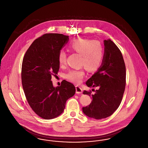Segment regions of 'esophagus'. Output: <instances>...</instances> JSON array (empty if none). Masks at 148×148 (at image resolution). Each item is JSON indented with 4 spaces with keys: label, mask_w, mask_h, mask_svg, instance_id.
I'll use <instances>...</instances> for the list:
<instances>
[{
    "label": "esophagus",
    "mask_w": 148,
    "mask_h": 148,
    "mask_svg": "<svg viewBox=\"0 0 148 148\" xmlns=\"http://www.w3.org/2000/svg\"><path fill=\"white\" fill-rule=\"evenodd\" d=\"M75 89H76V93L77 94H81V93L83 92V90L80 86H76Z\"/></svg>",
    "instance_id": "obj_1"
}]
</instances>
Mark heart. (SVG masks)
I'll return each instance as SVG.
<instances>
[{
  "mask_svg": "<svg viewBox=\"0 0 148 148\" xmlns=\"http://www.w3.org/2000/svg\"><path fill=\"white\" fill-rule=\"evenodd\" d=\"M69 48L72 51L81 56L80 65L84 66L89 71H97L102 63L103 48L99 41L89 39H75L70 44ZM66 56L65 51H59L58 58L60 66H64L66 64ZM84 75V68H82L69 71L65 77L71 82L79 84L82 82Z\"/></svg>",
  "mask_w": 148,
  "mask_h": 148,
  "instance_id": "heart-1",
  "label": "heart"
}]
</instances>
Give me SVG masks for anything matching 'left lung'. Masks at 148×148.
I'll use <instances>...</instances> for the list:
<instances>
[{"label":"left lung","instance_id":"left-lung-1","mask_svg":"<svg viewBox=\"0 0 148 148\" xmlns=\"http://www.w3.org/2000/svg\"><path fill=\"white\" fill-rule=\"evenodd\" d=\"M104 54L98 71L86 82L88 87H98L92 91L83 92L92 96V100L83 112L95 119L106 118L113 114L121 102L126 84V68L122 54L110 39L104 40Z\"/></svg>","mask_w":148,"mask_h":148}]
</instances>
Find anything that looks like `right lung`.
I'll list each match as a JSON object with an SVG mask.
<instances>
[{
  "label": "right lung",
  "mask_w": 148,
  "mask_h": 148,
  "mask_svg": "<svg viewBox=\"0 0 148 148\" xmlns=\"http://www.w3.org/2000/svg\"><path fill=\"white\" fill-rule=\"evenodd\" d=\"M69 40L62 34H45L29 47L23 58L21 82L27 101L38 116L51 119L63 112L66 101L75 93L74 85L65 80L54 87L51 80L59 70L58 54Z\"/></svg>",
  "instance_id": "right-lung-1"
}]
</instances>
